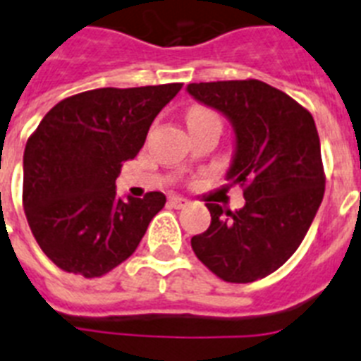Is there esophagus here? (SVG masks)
Instances as JSON below:
<instances>
[{
	"label": "esophagus",
	"mask_w": 361,
	"mask_h": 361,
	"mask_svg": "<svg viewBox=\"0 0 361 361\" xmlns=\"http://www.w3.org/2000/svg\"><path fill=\"white\" fill-rule=\"evenodd\" d=\"M169 204H171L172 207H176V209H181V207L189 206V200L183 198V196H171V198H169Z\"/></svg>",
	"instance_id": "esophagus-1"
}]
</instances>
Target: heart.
Here are the masks:
<instances>
[{
	"label": "heart",
	"mask_w": 361,
	"mask_h": 361,
	"mask_svg": "<svg viewBox=\"0 0 361 361\" xmlns=\"http://www.w3.org/2000/svg\"><path fill=\"white\" fill-rule=\"evenodd\" d=\"M196 116H216V114L211 113L206 107H192L189 111V114H187V118H196Z\"/></svg>",
	"instance_id": "heart-1"
}]
</instances>
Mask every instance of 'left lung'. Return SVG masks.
<instances>
[{
	"mask_svg": "<svg viewBox=\"0 0 361 361\" xmlns=\"http://www.w3.org/2000/svg\"><path fill=\"white\" fill-rule=\"evenodd\" d=\"M190 96L221 111L235 130L228 178L245 206L207 202L211 224L190 239L196 257L231 283L269 276L295 254L324 196L321 142L312 113L259 79L190 83Z\"/></svg>",
	"mask_w": 361,
	"mask_h": 361,
	"instance_id": "obj_1",
	"label": "left lung"
}]
</instances>
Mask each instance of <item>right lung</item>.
Returning a JSON list of instances; mask_svg holds the SVG:
<instances>
[{
  "instance_id": "1",
  "label": "right lung",
  "mask_w": 361,
  "mask_h": 361,
  "mask_svg": "<svg viewBox=\"0 0 361 361\" xmlns=\"http://www.w3.org/2000/svg\"><path fill=\"white\" fill-rule=\"evenodd\" d=\"M181 83L94 89L61 99L23 152L22 204L38 247L66 272L99 278L126 262L163 192L120 200L114 181Z\"/></svg>"
}]
</instances>
